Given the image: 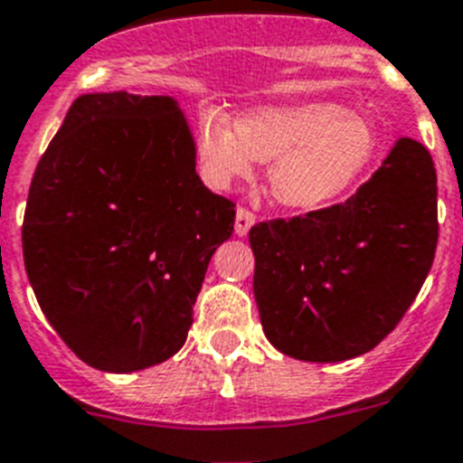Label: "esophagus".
Segmentation results:
<instances>
[{
    "label": "esophagus",
    "mask_w": 463,
    "mask_h": 463,
    "mask_svg": "<svg viewBox=\"0 0 463 463\" xmlns=\"http://www.w3.org/2000/svg\"><path fill=\"white\" fill-rule=\"evenodd\" d=\"M254 223H256V214L251 212V209H247V207L237 209V216H235V232H237V235H240V237L247 235L249 228L254 226Z\"/></svg>",
    "instance_id": "esophagus-1"
}]
</instances>
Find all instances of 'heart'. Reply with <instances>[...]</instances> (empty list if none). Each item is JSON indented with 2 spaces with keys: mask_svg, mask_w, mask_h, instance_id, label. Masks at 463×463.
<instances>
[{
  "mask_svg": "<svg viewBox=\"0 0 463 463\" xmlns=\"http://www.w3.org/2000/svg\"><path fill=\"white\" fill-rule=\"evenodd\" d=\"M200 167L212 186L247 176L251 163H270L272 198L291 209H317L365 175L380 148L371 118L337 102H307L249 111L231 120L204 114L195 137Z\"/></svg>",
  "mask_w": 463,
  "mask_h": 463,
  "instance_id": "b5f03b06",
  "label": "heart"
}]
</instances>
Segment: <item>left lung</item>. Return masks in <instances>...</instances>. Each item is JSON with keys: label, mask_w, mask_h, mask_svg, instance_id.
Here are the masks:
<instances>
[{"label": "left lung", "mask_w": 463, "mask_h": 463, "mask_svg": "<svg viewBox=\"0 0 463 463\" xmlns=\"http://www.w3.org/2000/svg\"><path fill=\"white\" fill-rule=\"evenodd\" d=\"M263 331L281 354L333 364L371 352L417 298L438 244L436 167L410 137L345 203L249 231Z\"/></svg>", "instance_id": "obj_1"}]
</instances>
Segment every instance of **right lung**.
Returning <instances> with one entry per match:
<instances>
[{
    "instance_id": "right-lung-1",
    "label": "right lung",
    "mask_w": 463,
    "mask_h": 463,
    "mask_svg": "<svg viewBox=\"0 0 463 463\" xmlns=\"http://www.w3.org/2000/svg\"><path fill=\"white\" fill-rule=\"evenodd\" d=\"M235 203L195 175L170 98L81 95L39 160L23 256L39 307L92 368L142 371L184 347Z\"/></svg>"
}]
</instances>
